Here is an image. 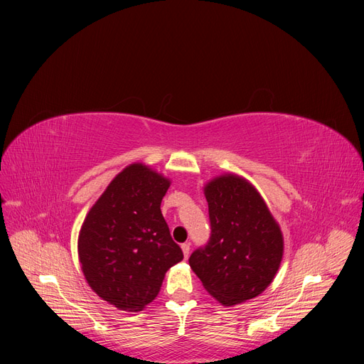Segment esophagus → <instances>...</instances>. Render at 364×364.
<instances>
[{
	"label": "esophagus",
	"mask_w": 364,
	"mask_h": 364,
	"mask_svg": "<svg viewBox=\"0 0 364 364\" xmlns=\"http://www.w3.org/2000/svg\"><path fill=\"white\" fill-rule=\"evenodd\" d=\"M181 250H183V254H184V258H188V254H190V243L186 242L181 245Z\"/></svg>",
	"instance_id": "1"
}]
</instances>
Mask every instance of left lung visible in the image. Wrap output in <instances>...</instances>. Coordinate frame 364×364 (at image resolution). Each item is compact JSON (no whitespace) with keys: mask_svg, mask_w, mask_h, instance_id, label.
Wrapping results in <instances>:
<instances>
[{"mask_svg":"<svg viewBox=\"0 0 364 364\" xmlns=\"http://www.w3.org/2000/svg\"><path fill=\"white\" fill-rule=\"evenodd\" d=\"M211 236L188 264L223 305L258 296L274 279L283 255L279 224L252 184L221 176L205 187Z\"/></svg>","mask_w":364,"mask_h":364,"instance_id":"left-lung-1","label":"left lung"}]
</instances>
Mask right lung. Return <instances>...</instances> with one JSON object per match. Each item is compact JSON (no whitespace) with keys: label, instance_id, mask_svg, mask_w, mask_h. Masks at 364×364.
<instances>
[{"label":"right lung","instance_id":"obj_1","mask_svg":"<svg viewBox=\"0 0 364 364\" xmlns=\"http://www.w3.org/2000/svg\"><path fill=\"white\" fill-rule=\"evenodd\" d=\"M169 181L132 164L112 180L81 227L78 255L100 298L140 311L159 294L165 273L183 259L161 213Z\"/></svg>","mask_w":364,"mask_h":364}]
</instances>
